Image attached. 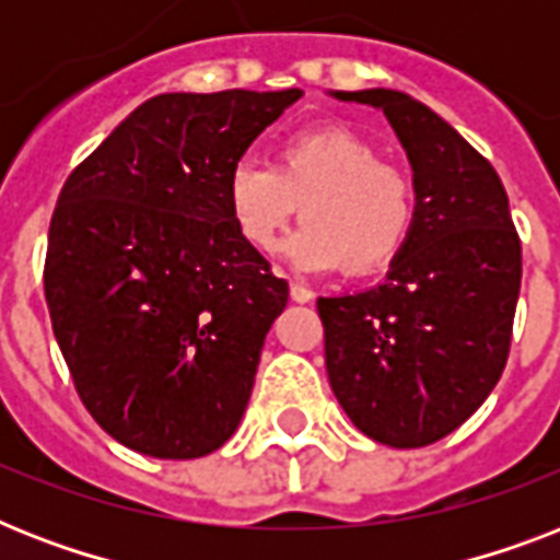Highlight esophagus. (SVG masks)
Wrapping results in <instances>:
<instances>
[{"label": "esophagus", "instance_id": "esophagus-1", "mask_svg": "<svg viewBox=\"0 0 560 560\" xmlns=\"http://www.w3.org/2000/svg\"><path fill=\"white\" fill-rule=\"evenodd\" d=\"M290 299H293V302H299V305H305V302H311V299H314V293H311L305 284H299V281H290Z\"/></svg>", "mask_w": 560, "mask_h": 560}]
</instances>
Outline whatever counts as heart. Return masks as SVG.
Segmentation results:
<instances>
[{"mask_svg":"<svg viewBox=\"0 0 560 560\" xmlns=\"http://www.w3.org/2000/svg\"><path fill=\"white\" fill-rule=\"evenodd\" d=\"M237 235L270 249L299 209V229L281 255L302 270L342 267L346 276L383 270L416 226V183L383 162L381 151L349 127H319L284 139L276 165L237 162L226 183Z\"/></svg>","mask_w":560,"mask_h":560,"instance_id":"obj_1","label":"heart"}]
</instances>
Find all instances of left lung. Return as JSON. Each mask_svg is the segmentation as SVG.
I'll return each instance as SVG.
<instances>
[{"mask_svg": "<svg viewBox=\"0 0 560 560\" xmlns=\"http://www.w3.org/2000/svg\"><path fill=\"white\" fill-rule=\"evenodd\" d=\"M328 95L381 109L418 197L412 235L386 279L316 299L328 381L360 433L424 447L468 421L503 374L521 237L491 162L427 104L383 86Z\"/></svg>", "mask_w": 560, "mask_h": 560, "instance_id": "left-lung-1", "label": "left lung"}]
</instances>
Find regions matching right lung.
<instances>
[{"mask_svg":"<svg viewBox=\"0 0 560 560\" xmlns=\"http://www.w3.org/2000/svg\"><path fill=\"white\" fill-rule=\"evenodd\" d=\"M299 98L302 90L148 98L57 197L51 328L83 407L130 451L197 459L244 418L288 281L237 235L226 183Z\"/></svg>","mask_w":560,"mask_h":560,"instance_id":"1","label":"right lung"}]
</instances>
